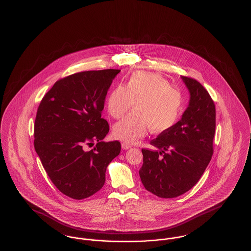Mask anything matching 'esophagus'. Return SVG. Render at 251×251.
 I'll use <instances>...</instances> for the list:
<instances>
[{"mask_svg": "<svg viewBox=\"0 0 251 251\" xmlns=\"http://www.w3.org/2000/svg\"><path fill=\"white\" fill-rule=\"evenodd\" d=\"M121 147H122V149H123V150H128V149H130L132 146H131L129 143H125V142H123V143L121 144Z\"/></svg>", "mask_w": 251, "mask_h": 251, "instance_id": "34e87169", "label": "esophagus"}]
</instances>
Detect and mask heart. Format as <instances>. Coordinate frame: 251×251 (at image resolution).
<instances>
[{
	"label": "heart",
	"instance_id": "1",
	"mask_svg": "<svg viewBox=\"0 0 251 251\" xmlns=\"http://www.w3.org/2000/svg\"><path fill=\"white\" fill-rule=\"evenodd\" d=\"M135 112L114 126L116 139L134 143L147 134H162L171 130L184 110L181 92L171 87L159 75L137 72L131 75L124 87L117 86L107 98L111 116L120 118L133 107Z\"/></svg>",
	"mask_w": 251,
	"mask_h": 251
}]
</instances>
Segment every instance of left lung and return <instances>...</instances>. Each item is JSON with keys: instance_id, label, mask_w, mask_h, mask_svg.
Returning <instances> with one entry per match:
<instances>
[{"instance_id": "left-lung-1", "label": "left lung", "mask_w": 251, "mask_h": 251, "mask_svg": "<svg viewBox=\"0 0 251 251\" xmlns=\"http://www.w3.org/2000/svg\"><path fill=\"white\" fill-rule=\"evenodd\" d=\"M181 79L190 94L188 107L171 130L151 140L155 150L142 149L140 179L146 190L164 199L189 191L213 154L215 104L200 82L186 76Z\"/></svg>"}]
</instances>
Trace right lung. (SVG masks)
Returning <instances> with one entry per match:
<instances>
[{
	"mask_svg": "<svg viewBox=\"0 0 251 251\" xmlns=\"http://www.w3.org/2000/svg\"><path fill=\"white\" fill-rule=\"evenodd\" d=\"M119 70L82 72L58 80L43 97L34 124V148L53 184L82 200L105 183L109 163L120 153L119 141L104 142L109 133L101 117L105 98ZM96 147L85 151V145Z\"/></svg>",
	"mask_w": 251,
	"mask_h": 251,
	"instance_id": "1",
	"label": "right lung"
}]
</instances>
